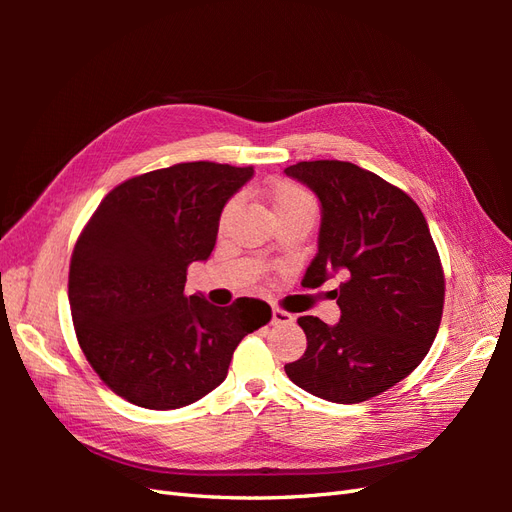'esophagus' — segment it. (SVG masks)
<instances>
[{"mask_svg":"<svg viewBox=\"0 0 512 512\" xmlns=\"http://www.w3.org/2000/svg\"><path fill=\"white\" fill-rule=\"evenodd\" d=\"M294 318L292 314L284 312V309L280 307H273V316H271V324H275V327H282V324H290Z\"/></svg>","mask_w":512,"mask_h":512,"instance_id":"34e87169","label":"esophagus"}]
</instances>
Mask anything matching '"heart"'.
Instances as JSON below:
<instances>
[{
  "label": "heart",
  "instance_id": "heart-1",
  "mask_svg": "<svg viewBox=\"0 0 512 512\" xmlns=\"http://www.w3.org/2000/svg\"><path fill=\"white\" fill-rule=\"evenodd\" d=\"M267 200L275 213V218H286V215L299 213V211H316L314 198L309 196L303 188H299L297 183H292L288 179H277L267 188ZM232 211V203L224 209L222 220L228 218V213Z\"/></svg>",
  "mask_w": 512,
  "mask_h": 512
}]
</instances>
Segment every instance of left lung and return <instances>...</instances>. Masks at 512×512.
Returning <instances> with one entry per match:
<instances>
[{
	"label": "left lung",
	"mask_w": 512,
	"mask_h": 512,
	"mask_svg": "<svg viewBox=\"0 0 512 512\" xmlns=\"http://www.w3.org/2000/svg\"><path fill=\"white\" fill-rule=\"evenodd\" d=\"M284 173L305 183L322 209L318 254L303 286L339 277L342 318L329 327L301 316L307 350L284 369L303 391L359 404L418 367L440 329L444 273L425 215L369 170L339 160L299 162Z\"/></svg>",
	"instance_id": "obj_1"
}]
</instances>
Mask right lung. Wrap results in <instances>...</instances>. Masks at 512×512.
Wrapping results in <instances>:
<instances>
[{"instance_id": "add662e5", "label": "right lung", "mask_w": 512, "mask_h": 512, "mask_svg": "<svg viewBox=\"0 0 512 512\" xmlns=\"http://www.w3.org/2000/svg\"><path fill=\"white\" fill-rule=\"evenodd\" d=\"M252 166L185 162L108 192L74 245L68 299L76 339L102 382L149 410L190 406L220 386L241 339L271 307L185 297L192 262L215 247L220 215Z\"/></svg>"}]
</instances>
